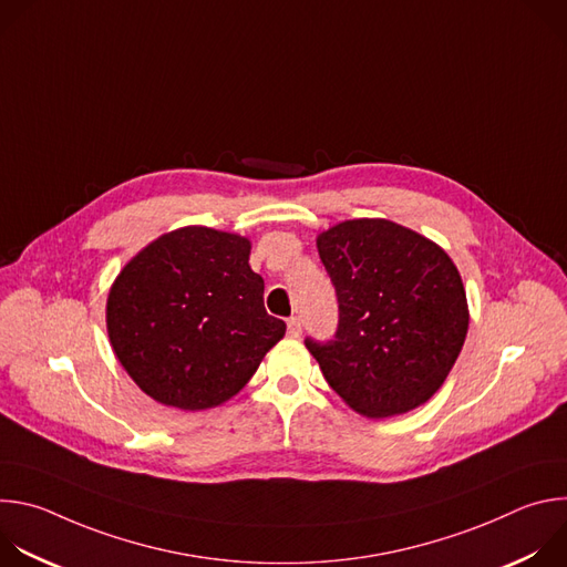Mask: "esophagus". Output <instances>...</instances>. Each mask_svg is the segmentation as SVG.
Returning a JSON list of instances; mask_svg holds the SVG:
<instances>
[{
  "label": "esophagus",
  "mask_w": 567,
  "mask_h": 567,
  "mask_svg": "<svg viewBox=\"0 0 567 567\" xmlns=\"http://www.w3.org/2000/svg\"><path fill=\"white\" fill-rule=\"evenodd\" d=\"M287 334L291 337V339H300V334H302V326H300V318H289L287 320Z\"/></svg>",
  "instance_id": "1"
}]
</instances>
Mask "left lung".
<instances>
[{
    "mask_svg": "<svg viewBox=\"0 0 567 567\" xmlns=\"http://www.w3.org/2000/svg\"><path fill=\"white\" fill-rule=\"evenodd\" d=\"M339 298L334 341L305 346L359 415L415 411L446 381L468 330L457 267L433 239L390 219H346L316 237Z\"/></svg>",
    "mask_w": 567,
    "mask_h": 567,
    "instance_id": "obj_1",
    "label": "left lung"
}]
</instances>
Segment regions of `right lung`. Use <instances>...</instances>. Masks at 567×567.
Listing matches in <instances>:
<instances>
[{
  "label": "right lung",
  "instance_id": "right-lung-1",
  "mask_svg": "<svg viewBox=\"0 0 567 567\" xmlns=\"http://www.w3.org/2000/svg\"><path fill=\"white\" fill-rule=\"evenodd\" d=\"M251 241L208 226L156 237L107 296L112 350L154 401L206 411L249 383L287 326L265 309Z\"/></svg>",
  "mask_w": 567,
  "mask_h": 567
}]
</instances>
